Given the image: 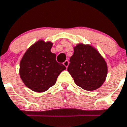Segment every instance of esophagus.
I'll return each instance as SVG.
<instances>
[{
    "label": "esophagus",
    "mask_w": 127,
    "mask_h": 127,
    "mask_svg": "<svg viewBox=\"0 0 127 127\" xmlns=\"http://www.w3.org/2000/svg\"><path fill=\"white\" fill-rule=\"evenodd\" d=\"M63 64H64V66H65L67 68V67L68 66L69 61H68V60H66L65 61H64V63H63Z\"/></svg>",
    "instance_id": "1"
}]
</instances>
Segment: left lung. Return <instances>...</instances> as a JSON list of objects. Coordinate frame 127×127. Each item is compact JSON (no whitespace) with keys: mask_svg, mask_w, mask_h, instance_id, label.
I'll use <instances>...</instances> for the list:
<instances>
[{"mask_svg":"<svg viewBox=\"0 0 127 127\" xmlns=\"http://www.w3.org/2000/svg\"><path fill=\"white\" fill-rule=\"evenodd\" d=\"M68 71L75 83L83 89L92 91L105 81L108 68L101 55L89 44L80 43L73 47Z\"/></svg>","mask_w":127,"mask_h":127,"instance_id":"left-lung-1","label":"left lung"}]
</instances>
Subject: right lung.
<instances>
[{
    "label": "right lung",
    "instance_id": "add662e5",
    "mask_svg": "<svg viewBox=\"0 0 127 127\" xmlns=\"http://www.w3.org/2000/svg\"><path fill=\"white\" fill-rule=\"evenodd\" d=\"M53 43L39 40L24 54L19 74L24 85L36 92H44L54 86L66 67L56 61V55L50 51Z\"/></svg>",
    "mask_w": 127,
    "mask_h": 127
}]
</instances>
